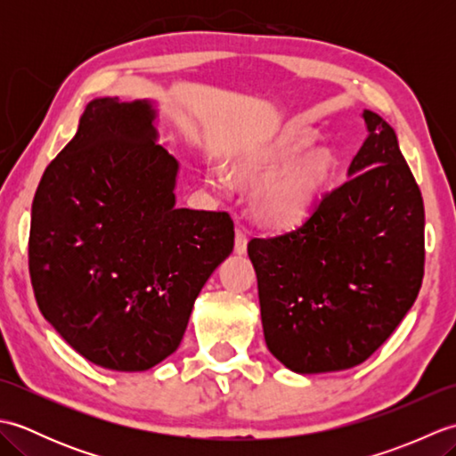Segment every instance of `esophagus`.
<instances>
[{"label":"esophagus","mask_w":456,"mask_h":456,"mask_svg":"<svg viewBox=\"0 0 456 456\" xmlns=\"http://www.w3.org/2000/svg\"><path fill=\"white\" fill-rule=\"evenodd\" d=\"M235 253L237 255L247 253V235L240 229L235 231Z\"/></svg>","instance_id":"obj_1"}]
</instances>
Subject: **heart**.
<instances>
[{
	"label": "heart",
	"instance_id": "heart-1",
	"mask_svg": "<svg viewBox=\"0 0 456 456\" xmlns=\"http://www.w3.org/2000/svg\"><path fill=\"white\" fill-rule=\"evenodd\" d=\"M317 133L289 129L243 154L235 174L245 182H257L250 196L253 216L270 229H289L302 223L331 182L337 160L329 147H314ZM225 172H213V190L227 186Z\"/></svg>",
	"mask_w": 456,
	"mask_h": 456
}]
</instances>
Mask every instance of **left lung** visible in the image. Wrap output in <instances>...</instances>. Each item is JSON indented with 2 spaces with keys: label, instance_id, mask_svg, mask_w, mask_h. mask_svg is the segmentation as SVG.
Segmentation results:
<instances>
[{
  "label": "left lung",
  "instance_id": "left-lung-1",
  "mask_svg": "<svg viewBox=\"0 0 456 456\" xmlns=\"http://www.w3.org/2000/svg\"><path fill=\"white\" fill-rule=\"evenodd\" d=\"M366 139L346 182L292 231L253 239L268 351L297 374L364 362L419 294L425 260L421 191L395 131L364 110Z\"/></svg>",
  "mask_w": 456,
  "mask_h": 456
}]
</instances>
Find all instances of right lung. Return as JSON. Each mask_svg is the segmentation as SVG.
<instances>
[{
	"label": "right lung",
	"instance_id": "add662e5",
	"mask_svg": "<svg viewBox=\"0 0 456 456\" xmlns=\"http://www.w3.org/2000/svg\"><path fill=\"white\" fill-rule=\"evenodd\" d=\"M157 119V102L92 100L31 209L38 309L76 353L119 372L176 351L235 243L227 213L176 208L180 162L159 144Z\"/></svg>",
	"mask_w": 456,
	"mask_h": 456
}]
</instances>
